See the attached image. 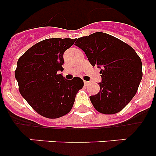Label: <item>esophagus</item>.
I'll use <instances>...</instances> for the list:
<instances>
[{"label": "esophagus", "mask_w": 156, "mask_h": 156, "mask_svg": "<svg viewBox=\"0 0 156 156\" xmlns=\"http://www.w3.org/2000/svg\"><path fill=\"white\" fill-rule=\"evenodd\" d=\"M83 83H84V86H87V85L89 84V82H87V81H84Z\"/></svg>", "instance_id": "obj_1"}]
</instances>
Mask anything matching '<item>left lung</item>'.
Returning <instances> with one entry per match:
<instances>
[{"label":"left lung","instance_id":"8db88e82","mask_svg":"<svg viewBox=\"0 0 156 156\" xmlns=\"http://www.w3.org/2000/svg\"><path fill=\"white\" fill-rule=\"evenodd\" d=\"M75 45L92 66L101 69L100 91L90 96L95 109L103 114L120 112L134 97L142 79L140 57L127 44L100 32L78 38Z\"/></svg>","mask_w":156,"mask_h":156}]
</instances>
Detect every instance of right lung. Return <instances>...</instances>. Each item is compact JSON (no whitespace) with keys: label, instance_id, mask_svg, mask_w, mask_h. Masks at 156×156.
Instances as JSON below:
<instances>
[{"label":"right lung","instance_id":"1","mask_svg":"<svg viewBox=\"0 0 156 156\" xmlns=\"http://www.w3.org/2000/svg\"><path fill=\"white\" fill-rule=\"evenodd\" d=\"M76 39L50 38L37 43L17 62L15 76L19 92L32 108L42 116L56 119L70 112L77 92L83 87L80 77L66 80L63 55Z\"/></svg>","mask_w":156,"mask_h":156}]
</instances>
